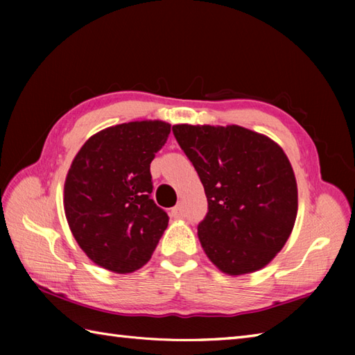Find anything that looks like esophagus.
Segmentation results:
<instances>
[{
    "label": "esophagus",
    "mask_w": 355,
    "mask_h": 355,
    "mask_svg": "<svg viewBox=\"0 0 355 355\" xmlns=\"http://www.w3.org/2000/svg\"><path fill=\"white\" fill-rule=\"evenodd\" d=\"M171 215L173 218H183L184 216V207H183L182 202H178V205L171 210Z\"/></svg>",
    "instance_id": "34e87169"
}]
</instances>
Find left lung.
Here are the masks:
<instances>
[{
	"instance_id": "1",
	"label": "left lung",
	"mask_w": 355,
	"mask_h": 355,
	"mask_svg": "<svg viewBox=\"0 0 355 355\" xmlns=\"http://www.w3.org/2000/svg\"><path fill=\"white\" fill-rule=\"evenodd\" d=\"M180 148L205 186L198 224L207 258L230 276L266 267L282 250L297 215L288 157L266 135L238 125H173Z\"/></svg>"
}]
</instances>
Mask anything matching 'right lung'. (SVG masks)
Instances as JSON below:
<instances>
[{
	"instance_id": "add662e5",
	"label": "right lung",
	"mask_w": 355,
	"mask_h": 355,
	"mask_svg": "<svg viewBox=\"0 0 355 355\" xmlns=\"http://www.w3.org/2000/svg\"><path fill=\"white\" fill-rule=\"evenodd\" d=\"M171 125L141 120L107 128L74 157L64 209L79 247L97 266L131 273L150 259L169 216L150 198V162Z\"/></svg>"
}]
</instances>
